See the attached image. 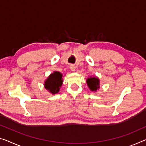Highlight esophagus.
<instances>
[{"instance_id":"esophagus-1","label":"esophagus","mask_w":146,"mask_h":146,"mask_svg":"<svg viewBox=\"0 0 146 146\" xmlns=\"http://www.w3.org/2000/svg\"><path fill=\"white\" fill-rule=\"evenodd\" d=\"M70 68L72 71H75V70H76V67L74 65V64H70Z\"/></svg>"}]
</instances>
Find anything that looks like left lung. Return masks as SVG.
Wrapping results in <instances>:
<instances>
[{
	"instance_id": "obj_1",
	"label": "left lung",
	"mask_w": 146,
	"mask_h": 146,
	"mask_svg": "<svg viewBox=\"0 0 146 146\" xmlns=\"http://www.w3.org/2000/svg\"><path fill=\"white\" fill-rule=\"evenodd\" d=\"M87 86L92 91H96V89L99 88V80L97 78H90L87 80Z\"/></svg>"
}]
</instances>
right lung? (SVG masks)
Instances as JSON below:
<instances>
[{"instance_id": "right-lung-1", "label": "right lung", "mask_w": 146, "mask_h": 146, "mask_svg": "<svg viewBox=\"0 0 146 146\" xmlns=\"http://www.w3.org/2000/svg\"><path fill=\"white\" fill-rule=\"evenodd\" d=\"M62 84V74L59 72H54L46 80L44 86L50 93L56 94L59 91L60 87Z\"/></svg>"}]
</instances>
